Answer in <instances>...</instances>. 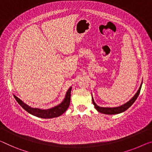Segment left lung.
I'll return each instance as SVG.
<instances>
[{
	"label": "left lung",
	"mask_w": 152,
	"mask_h": 152,
	"mask_svg": "<svg viewBox=\"0 0 152 152\" xmlns=\"http://www.w3.org/2000/svg\"><path fill=\"white\" fill-rule=\"evenodd\" d=\"M141 86H142V83L141 84V86H140L138 91H137V92L136 93V94H135L134 96H133L132 99L129 100V101L127 102L126 103L124 104H122V105H121L120 107H99L95 103L94 100V99H93V97H92L93 104L94 105L96 109L98 111H99L100 113H101L108 114V115H114V114H118V113H122V112L125 111L126 110H127V109L129 108V107L131 106L133 103H134L135 100H137V97H138L139 95L140 91H141Z\"/></svg>",
	"instance_id": "obj_1"
}]
</instances>
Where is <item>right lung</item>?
Here are the masks:
<instances>
[{
  "label": "right lung",
  "instance_id": "add662e5",
  "mask_svg": "<svg viewBox=\"0 0 152 152\" xmlns=\"http://www.w3.org/2000/svg\"><path fill=\"white\" fill-rule=\"evenodd\" d=\"M71 87L69 88L67 91L66 96H65L64 99L61 103L58 104V105L52 108L49 109H41L39 108H32V107H30L24 103L22 100H20L19 98H18L16 96L13 95L15 97V100L17 102L20 104V106L22 107L24 110L28 112L29 113L32 114L36 117H39L41 118H56L62 114L64 113L65 111L67 110L68 107L70 104V100H71Z\"/></svg>",
  "mask_w": 152,
  "mask_h": 152
}]
</instances>
